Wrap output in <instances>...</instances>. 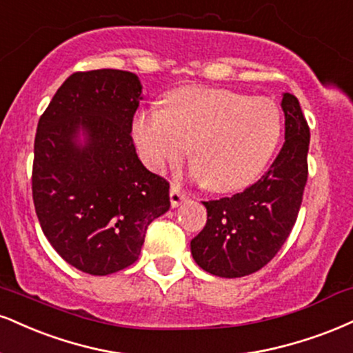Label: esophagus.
I'll use <instances>...</instances> for the list:
<instances>
[{
  "label": "esophagus",
  "mask_w": 353,
  "mask_h": 353,
  "mask_svg": "<svg viewBox=\"0 0 353 353\" xmlns=\"http://www.w3.org/2000/svg\"><path fill=\"white\" fill-rule=\"evenodd\" d=\"M169 197H171V205L172 207H179L182 202L188 201V195H185L184 190H182L179 185H176V184L171 185V192H169Z\"/></svg>",
  "instance_id": "esophagus-1"
}]
</instances>
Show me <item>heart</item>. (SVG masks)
I'll return each instance as SVG.
<instances>
[{"mask_svg": "<svg viewBox=\"0 0 353 353\" xmlns=\"http://www.w3.org/2000/svg\"><path fill=\"white\" fill-rule=\"evenodd\" d=\"M165 110L143 108L131 134L144 164L161 172L192 154V176L217 192L243 189L278 146L281 110L271 99L210 87H181Z\"/></svg>", "mask_w": 353, "mask_h": 353, "instance_id": "heart-1", "label": "heart"}]
</instances>
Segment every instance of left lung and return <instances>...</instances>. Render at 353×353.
<instances>
[{
	"instance_id": "8db88e82",
	"label": "left lung",
	"mask_w": 353,
	"mask_h": 353,
	"mask_svg": "<svg viewBox=\"0 0 353 353\" xmlns=\"http://www.w3.org/2000/svg\"><path fill=\"white\" fill-rule=\"evenodd\" d=\"M284 144L260 181L203 202L207 223L190 241L195 263L220 278H241L273 260L298 219L307 182L309 126L298 99L283 93Z\"/></svg>"
}]
</instances>
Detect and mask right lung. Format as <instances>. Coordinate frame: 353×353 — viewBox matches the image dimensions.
<instances>
[{
    "mask_svg": "<svg viewBox=\"0 0 353 353\" xmlns=\"http://www.w3.org/2000/svg\"><path fill=\"white\" fill-rule=\"evenodd\" d=\"M141 90L133 72H75L37 123V219L55 252L83 273L133 265L148 225L171 207L169 182L144 168L131 138Z\"/></svg>",
    "mask_w": 353,
    "mask_h": 353,
    "instance_id": "add662e5",
    "label": "right lung"
}]
</instances>
